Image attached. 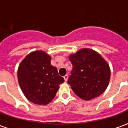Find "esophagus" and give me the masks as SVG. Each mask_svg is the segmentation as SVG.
<instances>
[{
	"mask_svg": "<svg viewBox=\"0 0 128 128\" xmlns=\"http://www.w3.org/2000/svg\"><path fill=\"white\" fill-rule=\"evenodd\" d=\"M68 75H66L64 76V80H65V82H67V80H68Z\"/></svg>",
	"mask_w": 128,
	"mask_h": 128,
	"instance_id": "obj_1",
	"label": "esophagus"
}]
</instances>
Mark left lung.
Masks as SVG:
<instances>
[{
  "mask_svg": "<svg viewBox=\"0 0 128 128\" xmlns=\"http://www.w3.org/2000/svg\"><path fill=\"white\" fill-rule=\"evenodd\" d=\"M69 60L72 70L68 84L76 95L88 101L106 90L110 82V69L100 54L92 49L82 48L70 55Z\"/></svg>",
  "mask_w": 128,
  "mask_h": 128,
  "instance_id": "1",
  "label": "left lung"
}]
</instances>
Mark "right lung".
<instances>
[{
    "label": "right lung",
    "mask_w": 128,
    "mask_h": 128,
    "mask_svg": "<svg viewBox=\"0 0 128 128\" xmlns=\"http://www.w3.org/2000/svg\"><path fill=\"white\" fill-rule=\"evenodd\" d=\"M50 56L36 50L24 58L18 69V80L26 99L35 104L47 105L64 82L57 68L50 64Z\"/></svg>",
    "instance_id": "obj_1"
}]
</instances>
